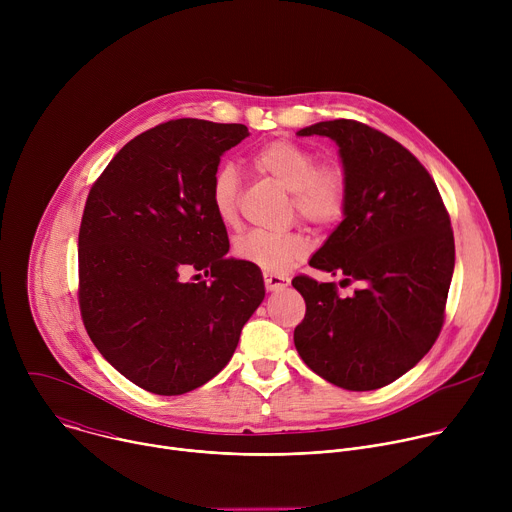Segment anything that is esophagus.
Returning a JSON list of instances; mask_svg holds the SVG:
<instances>
[{
    "instance_id": "obj_1",
    "label": "esophagus",
    "mask_w": 512,
    "mask_h": 512,
    "mask_svg": "<svg viewBox=\"0 0 512 512\" xmlns=\"http://www.w3.org/2000/svg\"><path fill=\"white\" fill-rule=\"evenodd\" d=\"M263 281H265L267 291H279V289L287 287V283H289L287 277H283L279 273H269V271L263 273Z\"/></svg>"
}]
</instances>
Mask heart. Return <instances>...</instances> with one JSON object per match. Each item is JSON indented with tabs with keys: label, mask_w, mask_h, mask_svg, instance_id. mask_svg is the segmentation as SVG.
Here are the masks:
<instances>
[{
	"label": "heart",
	"mask_w": 512,
	"mask_h": 512,
	"mask_svg": "<svg viewBox=\"0 0 512 512\" xmlns=\"http://www.w3.org/2000/svg\"><path fill=\"white\" fill-rule=\"evenodd\" d=\"M259 172L291 190V206L304 221L330 227L338 223L348 202V178L340 164L318 162V154L294 139H275L253 154ZM210 206L218 221L233 227L239 221V174L233 164L218 166L210 180ZM308 251L300 231H249L235 241L239 259L281 273L298 263Z\"/></svg>",
	"instance_id": "b5f03b06"
}]
</instances>
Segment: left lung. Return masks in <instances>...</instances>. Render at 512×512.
Wrapping results in <instances>:
<instances>
[{
	"label": "left lung",
	"instance_id": "8db88e82",
	"mask_svg": "<svg viewBox=\"0 0 512 512\" xmlns=\"http://www.w3.org/2000/svg\"><path fill=\"white\" fill-rule=\"evenodd\" d=\"M298 135L336 141L348 178L342 223L310 259L340 285L291 281L306 300L294 342L308 367L348 391L381 389L429 352L444 326L454 273L450 214L429 172L393 137L352 119L320 121Z\"/></svg>",
	"mask_w": 512,
	"mask_h": 512
}]
</instances>
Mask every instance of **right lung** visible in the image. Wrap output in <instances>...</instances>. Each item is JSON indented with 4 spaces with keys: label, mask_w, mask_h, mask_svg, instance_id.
<instances>
[{
    "label": "right lung",
    "mask_w": 512,
    "mask_h": 512,
    "mask_svg": "<svg viewBox=\"0 0 512 512\" xmlns=\"http://www.w3.org/2000/svg\"><path fill=\"white\" fill-rule=\"evenodd\" d=\"M247 135L241 123L156 125L125 143L89 192L81 316L105 360L150 393L182 395L221 373L265 298L259 267L227 257L208 196L221 156Z\"/></svg>",
    "instance_id": "obj_1"
}]
</instances>
